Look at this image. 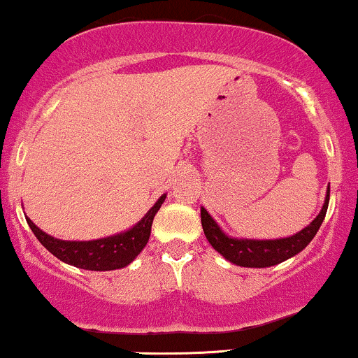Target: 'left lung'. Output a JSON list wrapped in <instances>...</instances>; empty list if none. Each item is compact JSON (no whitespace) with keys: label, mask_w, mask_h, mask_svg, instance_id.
<instances>
[{"label":"left lung","mask_w":358,"mask_h":358,"mask_svg":"<svg viewBox=\"0 0 358 358\" xmlns=\"http://www.w3.org/2000/svg\"><path fill=\"white\" fill-rule=\"evenodd\" d=\"M328 202L329 187L326 192L323 209L316 215V219L294 236L280 239H245L227 236L203 207H200V219H202L203 234H206L207 241L227 262L239 266H248V268H265V266L278 265V263L296 257L311 243V239L316 236L317 229L323 224L326 210H328Z\"/></svg>","instance_id":"left-lung-1"}]
</instances>
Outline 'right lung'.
<instances>
[{"label":"right lung","instance_id":"right-lung-1","mask_svg":"<svg viewBox=\"0 0 358 358\" xmlns=\"http://www.w3.org/2000/svg\"><path fill=\"white\" fill-rule=\"evenodd\" d=\"M164 199H166V194L161 195L158 202L131 229L108 238L93 239V241H62V239L49 236L44 231L38 229L29 217H27V222H29L35 238L44 245V248L49 250L61 262L83 270L105 272V270L124 268L129 263L134 262V258L148 245L152 219Z\"/></svg>","mask_w":358,"mask_h":358}]
</instances>
